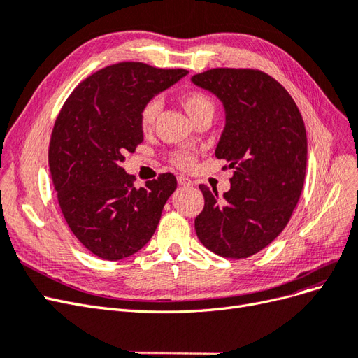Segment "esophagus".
Returning <instances> with one entry per match:
<instances>
[{"label":"esophagus","instance_id":"esophagus-1","mask_svg":"<svg viewBox=\"0 0 358 358\" xmlns=\"http://www.w3.org/2000/svg\"><path fill=\"white\" fill-rule=\"evenodd\" d=\"M178 183H179L180 187H192L194 185L192 180L185 178V176H178Z\"/></svg>","mask_w":358,"mask_h":358}]
</instances>
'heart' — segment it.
Segmentation results:
<instances>
[{
	"label": "heart",
	"mask_w": 358,
	"mask_h": 358,
	"mask_svg": "<svg viewBox=\"0 0 358 358\" xmlns=\"http://www.w3.org/2000/svg\"><path fill=\"white\" fill-rule=\"evenodd\" d=\"M180 103L183 106V109L188 112V115L194 119V121L206 113H210V112L213 113L215 110V104L210 96L206 92L197 91V90L183 92L180 96ZM158 112H159V101L157 99L149 100L142 107V110H140V115H138V124L143 131H148V129L152 128ZM170 162L179 169L189 170L194 167V164H196V155L192 152H188V150H175V152L170 155Z\"/></svg>",
	"instance_id": "obj_1"
}]
</instances>
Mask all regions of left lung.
Here are the masks:
<instances>
[{"instance_id": "left-lung-1", "label": "left lung", "mask_w": 358, "mask_h": 358, "mask_svg": "<svg viewBox=\"0 0 358 358\" xmlns=\"http://www.w3.org/2000/svg\"><path fill=\"white\" fill-rule=\"evenodd\" d=\"M194 83L218 95L225 128L215 155L233 169L231 188L200 185L204 208L194 225L200 242L224 258H248L287 227L306 176V128L296 101L272 76L255 69H210Z\"/></svg>"}]
</instances>
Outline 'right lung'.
I'll return each mask as SVG.
<instances>
[{
    "label": "right lung",
    "mask_w": 358,
    "mask_h": 358,
    "mask_svg": "<svg viewBox=\"0 0 358 358\" xmlns=\"http://www.w3.org/2000/svg\"><path fill=\"white\" fill-rule=\"evenodd\" d=\"M185 69L117 62L82 80L61 107L49 143V170L71 233L94 255L116 262L142 249L157 230L173 173L136 188L122 167L143 142L142 107Z\"/></svg>",
    "instance_id": "add662e5"
}]
</instances>
